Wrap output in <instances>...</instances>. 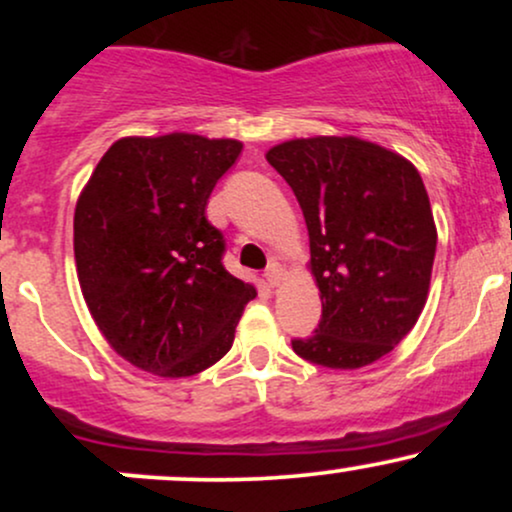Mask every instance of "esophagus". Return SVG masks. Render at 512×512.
<instances>
[{"mask_svg": "<svg viewBox=\"0 0 512 512\" xmlns=\"http://www.w3.org/2000/svg\"><path fill=\"white\" fill-rule=\"evenodd\" d=\"M264 276H267L269 286H279L281 281H284V267H281L279 262H272L267 267V274H264Z\"/></svg>", "mask_w": 512, "mask_h": 512, "instance_id": "1", "label": "esophagus"}]
</instances>
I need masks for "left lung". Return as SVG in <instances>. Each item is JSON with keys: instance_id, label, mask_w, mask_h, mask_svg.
I'll list each match as a JSON object with an SVG mask.
<instances>
[{"instance_id": "8db88e82", "label": "left lung", "mask_w": 512, "mask_h": 512, "mask_svg": "<svg viewBox=\"0 0 512 512\" xmlns=\"http://www.w3.org/2000/svg\"><path fill=\"white\" fill-rule=\"evenodd\" d=\"M291 185L310 236L322 317L293 351L354 370L390 354L419 320L431 286L436 223L419 170L358 137L291 139L267 151Z\"/></svg>"}]
</instances>
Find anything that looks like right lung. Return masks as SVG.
I'll use <instances>...</instances> for the list:
<instances>
[{
	"mask_svg": "<svg viewBox=\"0 0 512 512\" xmlns=\"http://www.w3.org/2000/svg\"><path fill=\"white\" fill-rule=\"evenodd\" d=\"M243 144L173 132L105 151L74 211L81 293L108 344L132 366L187 378L231 349L255 286L226 272L207 221L214 185Z\"/></svg>",
	"mask_w": 512,
	"mask_h": 512,
	"instance_id": "obj_1",
	"label": "right lung"
}]
</instances>
